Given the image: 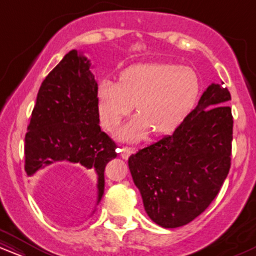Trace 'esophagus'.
<instances>
[{
  "instance_id": "esophagus-1",
  "label": "esophagus",
  "mask_w": 256,
  "mask_h": 256,
  "mask_svg": "<svg viewBox=\"0 0 256 256\" xmlns=\"http://www.w3.org/2000/svg\"><path fill=\"white\" fill-rule=\"evenodd\" d=\"M131 154H134V149L132 148H128V146H124L120 148V156L122 158H128V156H130Z\"/></svg>"
}]
</instances>
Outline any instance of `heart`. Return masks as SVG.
Returning <instances> with one entry per match:
<instances>
[{
  "instance_id": "1",
  "label": "heart",
  "mask_w": 256,
  "mask_h": 256,
  "mask_svg": "<svg viewBox=\"0 0 256 256\" xmlns=\"http://www.w3.org/2000/svg\"><path fill=\"white\" fill-rule=\"evenodd\" d=\"M198 94L200 79L190 67L166 62L137 64L120 73L119 83L110 79L100 83V120L108 131H116L136 104L140 116L120 132V137L134 142L150 130L155 134H166L192 113Z\"/></svg>"
}]
</instances>
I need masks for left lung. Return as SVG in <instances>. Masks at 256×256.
Masks as SVG:
<instances>
[{"label": "left lung", "mask_w": 256, "mask_h": 256, "mask_svg": "<svg viewBox=\"0 0 256 256\" xmlns=\"http://www.w3.org/2000/svg\"><path fill=\"white\" fill-rule=\"evenodd\" d=\"M230 100L224 82L212 84L171 136L128 158L146 212L158 225L189 224L219 194L231 167Z\"/></svg>", "instance_id": "left-lung-1"}]
</instances>
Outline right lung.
I'll return each mask as SVG.
<instances>
[{"label": "right lung", "mask_w": 256, "mask_h": 256, "mask_svg": "<svg viewBox=\"0 0 256 256\" xmlns=\"http://www.w3.org/2000/svg\"><path fill=\"white\" fill-rule=\"evenodd\" d=\"M98 83L86 58L71 50L40 85L25 136V172L58 162L76 164L98 177V204L106 165L116 144L100 128Z\"/></svg>", "instance_id": "obj_1"}]
</instances>
